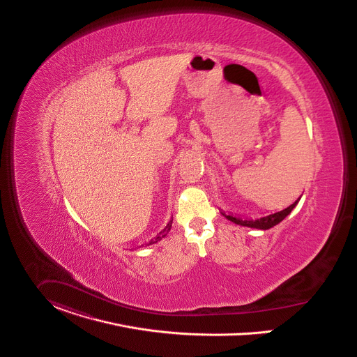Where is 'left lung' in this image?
Returning a JSON list of instances; mask_svg holds the SVG:
<instances>
[{
    "instance_id": "1",
    "label": "left lung",
    "mask_w": 357,
    "mask_h": 357,
    "mask_svg": "<svg viewBox=\"0 0 357 357\" xmlns=\"http://www.w3.org/2000/svg\"><path fill=\"white\" fill-rule=\"evenodd\" d=\"M298 200L294 204H291L289 207H287V208L279 211V213L266 215V216H262V218H259V219H243V218L234 216V215H226L225 213H222V215L226 216V219H229L230 222L239 225V226H245V227H250V229H259V230H268V229L279 225L283 219H285L288 215L291 214V211L298 204Z\"/></svg>"
}]
</instances>
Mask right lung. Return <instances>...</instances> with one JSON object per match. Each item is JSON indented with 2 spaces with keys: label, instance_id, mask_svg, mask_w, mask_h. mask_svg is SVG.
Returning <instances> with one entry per match:
<instances>
[{
  "label": "right lung",
  "instance_id": "add662e5",
  "mask_svg": "<svg viewBox=\"0 0 357 357\" xmlns=\"http://www.w3.org/2000/svg\"><path fill=\"white\" fill-rule=\"evenodd\" d=\"M172 223H173V216H172V219L167 222V226L155 236V237L153 238L150 242H149V245H151V243H157L158 241H161L162 238H165L167 236V233L170 231V229H172Z\"/></svg>",
  "mask_w": 357,
  "mask_h": 357
}]
</instances>
